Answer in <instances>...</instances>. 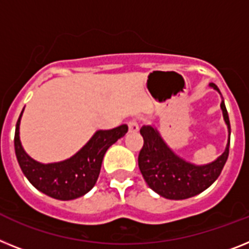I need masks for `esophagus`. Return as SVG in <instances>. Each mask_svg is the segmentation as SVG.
Wrapping results in <instances>:
<instances>
[{
	"mask_svg": "<svg viewBox=\"0 0 249 249\" xmlns=\"http://www.w3.org/2000/svg\"><path fill=\"white\" fill-rule=\"evenodd\" d=\"M128 128H129V133H138L139 131V125L135 120H130L128 123Z\"/></svg>",
	"mask_w": 249,
	"mask_h": 249,
	"instance_id": "1",
	"label": "esophagus"
}]
</instances>
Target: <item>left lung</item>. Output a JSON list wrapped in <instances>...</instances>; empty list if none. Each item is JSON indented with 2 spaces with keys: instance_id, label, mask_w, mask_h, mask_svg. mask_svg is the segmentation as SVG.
I'll return each instance as SVG.
<instances>
[{
  "instance_id": "left-lung-1",
  "label": "left lung",
  "mask_w": 249,
  "mask_h": 249,
  "mask_svg": "<svg viewBox=\"0 0 249 249\" xmlns=\"http://www.w3.org/2000/svg\"><path fill=\"white\" fill-rule=\"evenodd\" d=\"M210 86L220 93L218 86L214 83ZM220 107L231 137V123L224 101H221ZM141 134L144 144L138 157L139 170L150 189L170 200L189 199L205 191L220 176L229 156L231 138L228 139L224 153L218 160L204 166H196L175 154L153 126L144 125Z\"/></svg>"
}]
</instances>
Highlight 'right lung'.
I'll return each mask as SVG.
<instances>
[{"label": "right lung", "mask_w": 249, "mask_h": 249, "mask_svg": "<svg viewBox=\"0 0 249 249\" xmlns=\"http://www.w3.org/2000/svg\"><path fill=\"white\" fill-rule=\"evenodd\" d=\"M22 111L16 123L14 139L20 168L35 189L63 201L81 197L92 189L99 178L106 150L128 131V125L125 124L110 130L96 131L85 147L73 157L57 163L43 164L29 157L21 145L20 120Z\"/></svg>", "instance_id": "obj_1"}]
</instances>
